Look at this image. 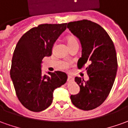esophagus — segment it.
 Listing matches in <instances>:
<instances>
[{"label": "esophagus", "instance_id": "esophagus-1", "mask_svg": "<svg viewBox=\"0 0 128 128\" xmlns=\"http://www.w3.org/2000/svg\"><path fill=\"white\" fill-rule=\"evenodd\" d=\"M68 82H73L74 81V77H72L71 76H68Z\"/></svg>", "mask_w": 128, "mask_h": 128}]
</instances>
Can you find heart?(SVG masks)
Masks as SVG:
<instances>
[{
	"instance_id": "1",
	"label": "heart",
	"mask_w": 128,
	"mask_h": 128,
	"mask_svg": "<svg viewBox=\"0 0 128 128\" xmlns=\"http://www.w3.org/2000/svg\"><path fill=\"white\" fill-rule=\"evenodd\" d=\"M74 42H77V40L76 38L74 36H68L67 38V43L68 45L69 44H72V43H74Z\"/></svg>"
}]
</instances>
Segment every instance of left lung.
Segmentation results:
<instances>
[{
  "label": "left lung",
  "mask_w": 128,
  "mask_h": 128,
  "mask_svg": "<svg viewBox=\"0 0 128 128\" xmlns=\"http://www.w3.org/2000/svg\"><path fill=\"white\" fill-rule=\"evenodd\" d=\"M67 28L79 39L82 47L78 67L89 64L86 68L88 80L75 78L80 92L71 95V102L80 109L92 110L105 101L115 81L118 68L115 47L106 31L91 21L69 22Z\"/></svg>",
  "instance_id": "8db88e82"
}]
</instances>
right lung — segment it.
Returning <instances> with one entry per match:
<instances>
[{"label":"right lung","mask_w":128,"mask_h":128,"mask_svg":"<svg viewBox=\"0 0 128 128\" xmlns=\"http://www.w3.org/2000/svg\"><path fill=\"white\" fill-rule=\"evenodd\" d=\"M66 23L40 24L24 34L13 53L10 77L22 104L31 112H42L52 102L53 92L66 83L62 71L42 74V60L52 55V48L66 29Z\"/></svg>","instance_id":"right-lung-1"}]
</instances>
